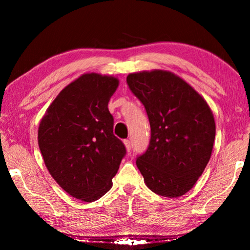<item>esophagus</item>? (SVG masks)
<instances>
[{
    "label": "esophagus",
    "instance_id": "34e87169",
    "mask_svg": "<svg viewBox=\"0 0 250 250\" xmlns=\"http://www.w3.org/2000/svg\"><path fill=\"white\" fill-rule=\"evenodd\" d=\"M125 146L126 147V150H128L129 152L131 149H132V142H131L130 140H125Z\"/></svg>",
    "mask_w": 250,
    "mask_h": 250
}]
</instances>
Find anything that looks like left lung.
<instances>
[{
  "mask_svg": "<svg viewBox=\"0 0 250 250\" xmlns=\"http://www.w3.org/2000/svg\"><path fill=\"white\" fill-rule=\"evenodd\" d=\"M126 83L145 105L150 121L149 146L137 158L146 186L161 196L184 195L210 159L216 131L210 108L171 71L130 74Z\"/></svg>",
  "mask_w": 250,
  "mask_h": 250,
  "instance_id": "1",
  "label": "left lung"
}]
</instances>
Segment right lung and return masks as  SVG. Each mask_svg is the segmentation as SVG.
<instances>
[{
    "label": "right lung",
    "instance_id": "add662e5",
    "mask_svg": "<svg viewBox=\"0 0 250 250\" xmlns=\"http://www.w3.org/2000/svg\"><path fill=\"white\" fill-rule=\"evenodd\" d=\"M118 84L112 76L83 74L59 92L40 124L39 146L46 167L78 200L104 196L126 153L113 134L108 109Z\"/></svg>",
    "mask_w": 250,
    "mask_h": 250
}]
</instances>
